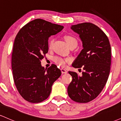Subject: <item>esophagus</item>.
Here are the masks:
<instances>
[{
  "instance_id": "1",
  "label": "esophagus",
  "mask_w": 121,
  "mask_h": 121,
  "mask_svg": "<svg viewBox=\"0 0 121 121\" xmlns=\"http://www.w3.org/2000/svg\"><path fill=\"white\" fill-rule=\"evenodd\" d=\"M61 73H62V74H64V73H67V71H66V69H63V68L61 69Z\"/></svg>"
}]
</instances>
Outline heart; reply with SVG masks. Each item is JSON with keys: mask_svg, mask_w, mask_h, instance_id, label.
I'll return each mask as SVG.
<instances>
[{"mask_svg": "<svg viewBox=\"0 0 121 121\" xmlns=\"http://www.w3.org/2000/svg\"><path fill=\"white\" fill-rule=\"evenodd\" d=\"M64 39L65 41L67 43L68 45H69V47H71L73 46L76 47L77 45V40L76 38L71 35H67L64 36ZM54 40L53 39H51L49 41V48H51L53 43ZM53 60L55 62H56L57 64L60 65L61 66H65L66 65L67 62H70V59H63V58L60 57L56 56L53 59Z\"/></svg>", "mask_w": 121, "mask_h": 121, "instance_id": "1", "label": "heart"}]
</instances>
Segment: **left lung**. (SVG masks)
<instances>
[{"mask_svg": "<svg viewBox=\"0 0 121 121\" xmlns=\"http://www.w3.org/2000/svg\"><path fill=\"white\" fill-rule=\"evenodd\" d=\"M71 28L80 35L83 45L72 66L82 68L84 71L81 77L76 72H69L72 81L68 87V94L75 102L86 103L99 95L108 81L111 65L110 44L106 35L92 23L73 25Z\"/></svg>", "mask_w": 121, "mask_h": 121, "instance_id": "obj_1", "label": "left lung"}]
</instances>
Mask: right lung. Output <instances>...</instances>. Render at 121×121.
I'll use <instances>...</instances> for the list:
<instances>
[{
	"mask_svg": "<svg viewBox=\"0 0 121 121\" xmlns=\"http://www.w3.org/2000/svg\"><path fill=\"white\" fill-rule=\"evenodd\" d=\"M63 28L37 19L23 26L15 37L11 60L13 81L19 94L28 102L39 103L47 99L53 84L61 74L56 65L45 69L40 60L48 52V37Z\"/></svg>",
	"mask_w": 121,
	"mask_h": 121,
	"instance_id": "right-lung-1",
	"label": "right lung"
}]
</instances>
